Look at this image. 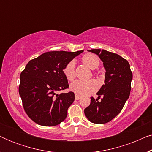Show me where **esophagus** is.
I'll list each match as a JSON object with an SVG mask.
<instances>
[{
	"mask_svg": "<svg viewBox=\"0 0 152 152\" xmlns=\"http://www.w3.org/2000/svg\"><path fill=\"white\" fill-rule=\"evenodd\" d=\"M81 98V96H80V95H75V99L76 100H79V99H80Z\"/></svg>",
	"mask_w": 152,
	"mask_h": 152,
	"instance_id": "esophagus-1",
	"label": "esophagus"
}]
</instances>
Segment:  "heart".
I'll list each match as a JSON object with an SVG mask.
<instances>
[{
	"label": "heart",
	"instance_id": "heart-1",
	"mask_svg": "<svg viewBox=\"0 0 152 152\" xmlns=\"http://www.w3.org/2000/svg\"><path fill=\"white\" fill-rule=\"evenodd\" d=\"M82 61L91 69L98 67L99 60L97 56L92 54H86L82 57ZM64 75L69 81L75 78V62L72 60L64 66L63 69ZM98 88V83L95 80L87 81L76 80L70 85V90L79 95H88L93 93Z\"/></svg>",
	"mask_w": 152,
	"mask_h": 152
}]
</instances>
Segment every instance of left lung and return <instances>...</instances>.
<instances>
[{
  "mask_svg": "<svg viewBox=\"0 0 152 152\" xmlns=\"http://www.w3.org/2000/svg\"><path fill=\"white\" fill-rule=\"evenodd\" d=\"M88 51L98 55L106 72L104 84L97 93L98 97L97 99L91 97L84 113L93 123H107L120 113L129 97L132 72L129 62L117 54L100 49ZM101 96L103 97L98 101Z\"/></svg>",
  "mask_w": 152,
  "mask_h": 152,
  "instance_id": "8db88e82",
  "label": "left lung"
}]
</instances>
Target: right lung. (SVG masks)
I'll return each mask as SVG.
<instances>
[{"label": "right lung", "instance_id": "add662e5", "mask_svg": "<svg viewBox=\"0 0 152 152\" xmlns=\"http://www.w3.org/2000/svg\"><path fill=\"white\" fill-rule=\"evenodd\" d=\"M82 52H47L30 60L21 72L18 92L25 111L37 124L56 126L67 117L74 93H57L69 87L64 66Z\"/></svg>", "mask_w": 152, "mask_h": 152}]
</instances>
